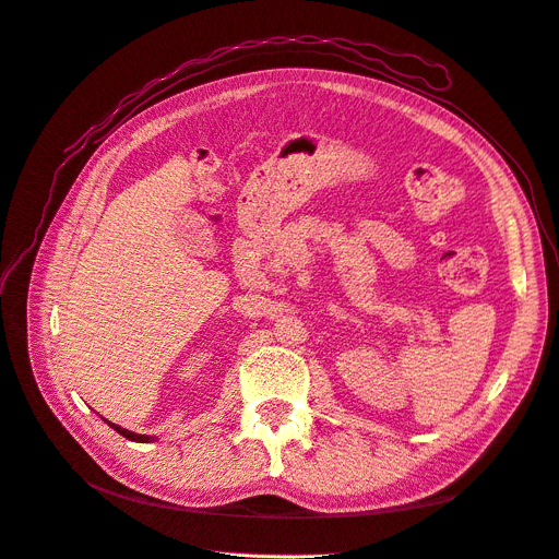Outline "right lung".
<instances>
[{
  "label": "right lung",
  "instance_id": "add662e5",
  "mask_svg": "<svg viewBox=\"0 0 559 559\" xmlns=\"http://www.w3.org/2000/svg\"><path fill=\"white\" fill-rule=\"evenodd\" d=\"M109 425H111V421H109ZM111 429H114V431H118V433H121V436H126L128 441H138V443H148V441H151L148 436H142V433H132V431H128V429H121V427H116V425H111Z\"/></svg>",
  "mask_w": 559,
  "mask_h": 559
}]
</instances>
